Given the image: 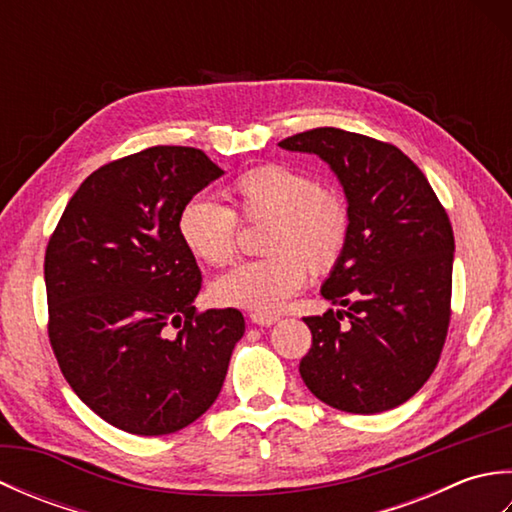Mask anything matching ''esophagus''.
Masks as SVG:
<instances>
[{"instance_id":"esophagus-1","label":"esophagus","mask_w":512,"mask_h":512,"mask_svg":"<svg viewBox=\"0 0 512 512\" xmlns=\"http://www.w3.org/2000/svg\"><path fill=\"white\" fill-rule=\"evenodd\" d=\"M277 314H259V312H253L250 314V321H253L255 325H273L277 323Z\"/></svg>"}]
</instances>
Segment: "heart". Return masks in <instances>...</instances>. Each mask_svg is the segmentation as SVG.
Listing matches in <instances>:
<instances>
[{
	"label": "heart",
	"mask_w": 512,
	"mask_h": 512,
	"mask_svg": "<svg viewBox=\"0 0 512 512\" xmlns=\"http://www.w3.org/2000/svg\"><path fill=\"white\" fill-rule=\"evenodd\" d=\"M231 206L191 198L178 213L184 248L206 266H224L237 253L239 222H266L262 250L217 277L213 299L224 308L273 314L306 286L312 273H328L345 253L352 213L345 195L319 184L308 171L286 162H264L233 180Z\"/></svg>",
	"instance_id": "b5f03b06"
}]
</instances>
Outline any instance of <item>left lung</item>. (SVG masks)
<instances>
[{
  "label": "left lung",
  "instance_id": "left-lung-1",
  "mask_svg": "<svg viewBox=\"0 0 512 512\" xmlns=\"http://www.w3.org/2000/svg\"><path fill=\"white\" fill-rule=\"evenodd\" d=\"M279 147L328 162L352 213L345 253L321 288L347 312L303 317L312 332L299 363L303 383L347 413L394 409L427 383L447 341L455 250L449 215L396 145L317 127Z\"/></svg>",
  "mask_w": 512,
  "mask_h": 512
}]
</instances>
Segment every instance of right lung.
<instances>
[{
  "label": "right lung",
  "instance_id": "obj_1",
  "mask_svg": "<svg viewBox=\"0 0 512 512\" xmlns=\"http://www.w3.org/2000/svg\"><path fill=\"white\" fill-rule=\"evenodd\" d=\"M222 173L193 147L112 160L83 180L50 235L48 339L61 374L96 416L134 436L198 420L244 334L235 308L195 310L202 273L176 226L182 204Z\"/></svg>",
  "mask_w": 512,
  "mask_h": 512
}]
</instances>
